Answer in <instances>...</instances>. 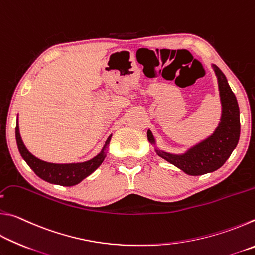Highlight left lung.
I'll list each match as a JSON object with an SVG mask.
<instances>
[{
  "label": "left lung",
  "mask_w": 255,
  "mask_h": 255,
  "mask_svg": "<svg viewBox=\"0 0 255 255\" xmlns=\"http://www.w3.org/2000/svg\"><path fill=\"white\" fill-rule=\"evenodd\" d=\"M217 77L222 116L218 126L210 136L191 146L184 153L173 154L159 149L152 131L147 130L148 141L155 146V152L188 175H202L218 170L224 165L240 139V109L235 94L224 73L216 65H211Z\"/></svg>",
  "instance_id": "1"
}]
</instances>
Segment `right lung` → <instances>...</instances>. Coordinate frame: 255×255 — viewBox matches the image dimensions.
Instances as JSON below:
<instances>
[{
  "label": "right lung",
  "instance_id": "obj_1",
  "mask_svg": "<svg viewBox=\"0 0 255 255\" xmlns=\"http://www.w3.org/2000/svg\"><path fill=\"white\" fill-rule=\"evenodd\" d=\"M111 136L108 137L105 145L97 156L89 159V161L81 162V163H66V164H58V163H49L39 159L29 152L25 147L22 139L20 136L19 124L16 123L15 127V139L16 145H18L19 152L21 156L27 162L28 165L31 167L34 173H36L40 179L47 181L49 183L64 185V187H72L80 183L82 180H84L86 176L92 174L99 166L101 165L102 162L105 161L107 155V148L110 144Z\"/></svg>",
  "mask_w": 255,
  "mask_h": 255
}]
</instances>
